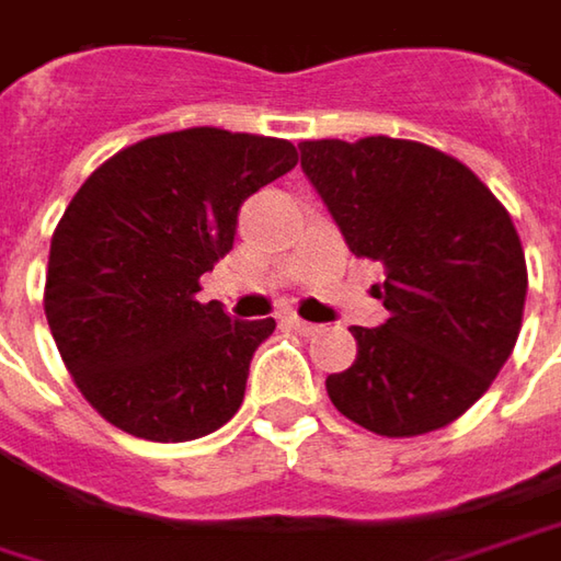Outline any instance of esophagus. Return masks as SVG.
I'll return each mask as SVG.
<instances>
[{"label": "esophagus", "instance_id": "obj_1", "mask_svg": "<svg viewBox=\"0 0 561 561\" xmlns=\"http://www.w3.org/2000/svg\"><path fill=\"white\" fill-rule=\"evenodd\" d=\"M288 327H295V330H298V333H305V336H313V333L320 330L317 323H311V320H301V317H295V313L288 317Z\"/></svg>", "mask_w": 561, "mask_h": 561}]
</instances>
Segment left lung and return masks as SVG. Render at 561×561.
<instances>
[{
    "mask_svg": "<svg viewBox=\"0 0 561 561\" xmlns=\"http://www.w3.org/2000/svg\"><path fill=\"white\" fill-rule=\"evenodd\" d=\"M301 171L348 250L383 263L390 317L352 327L358 355L327 378L362 428L412 438L470 410L520 333L527 263L505 206L445 151L410 139L301 142Z\"/></svg>",
    "mask_w": 561,
    "mask_h": 561,
    "instance_id": "1",
    "label": "left lung"
}]
</instances>
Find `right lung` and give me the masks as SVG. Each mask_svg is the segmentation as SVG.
Instances as JSON below:
<instances>
[{"label": "right lung", "mask_w": 561, "mask_h": 561, "mask_svg": "<svg viewBox=\"0 0 561 561\" xmlns=\"http://www.w3.org/2000/svg\"><path fill=\"white\" fill-rule=\"evenodd\" d=\"M285 139L196 126L116 151L50 241L44 311L84 400L146 442H193L244 403L276 320L199 305V276L234 248L238 213L288 174Z\"/></svg>", "instance_id": "right-lung-1"}]
</instances>
